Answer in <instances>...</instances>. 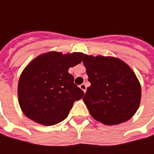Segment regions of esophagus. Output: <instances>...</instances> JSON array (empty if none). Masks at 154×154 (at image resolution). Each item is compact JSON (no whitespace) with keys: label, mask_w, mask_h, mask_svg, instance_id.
Segmentation results:
<instances>
[{"label":"esophagus","mask_w":154,"mask_h":154,"mask_svg":"<svg viewBox=\"0 0 154 154\" xmlns=\"http://www.w3.org/2000/svg\"><path fill=\"white\" fill-rule=\"evenodd\" d=\"M86 85L85 84H82V85H80V88L84 91V93H85L86 92Z\"/></svg>","instance_id":"34e87169"}]
</instances>
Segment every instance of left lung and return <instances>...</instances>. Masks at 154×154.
Instances as JSON below:
<instances>
[{
  "mask_svg": "<svg viewBox=\"0 0 154 154\" xmlns=\"http://www.w3.org/2000/svg\"><path fill=\"white\" fill-rule=\"evenodd\" d=\"M83 63L91 83L83 101L91 116L108 126L130 119L141 102V85L132 69L111 56L85 54Z\"/></svg>",
  "mask_w": 154,
  "mask_h": 154,
  "instance_id": "obj_1",
  "label": "left lung"
}]
</instances>
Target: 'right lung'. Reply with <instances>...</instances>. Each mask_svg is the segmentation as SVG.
<instances>
[{
    "label": "right lung",
    "mask_w": 154,
    "mask_h": 154,
    "mask_svg": "<svg viewBox=\"0 0 154 154\" xmlns=\"http://www.w3.org/2000/svg\"><path fill=\"white\" fill-rule=\"evenodd\" d=\"M82 60V52L63 54L53 51L31 60L17 85L18 103L23 113L44 126L64 120L74 102L84 96V92L74 84V77L69 73V69Z\"/></svg>",
    "instance_id": "1"
}]
</instances>
